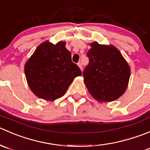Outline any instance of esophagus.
<instances>
[{"instance_id": "esophagus-1", "label": "esophagus", "mask_w": 150, "mask_h": 150, "mask_svg": "<svg viewBox=\"0 0 150 150\" xmlns=\"http://www.w3.org/2000/svg\"><path fill=\"white\" fill-rule=\"evenodd\" d=\"M78 67H80V69H81V70H82V69H83V65H82V64H81V62H79V63H78Z\"/></svg>"}]
</instances>
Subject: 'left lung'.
<instances>
[{"mask_svg": "<svg viewBox=\"0 0 150 150\" xmlns=\"http://www.w3.org/2000/svg\"><path fill=\"white\" fill-rule=\"evenodd\" d=\"M87 52L89 63L83 71L88 91L99 102H112L124 93L131 69L121 53L113 46L91 43Z\"/></svg>", "mask_w": 150, "mask_h": 150, "instance_id": "1", "label": "left lung"}]
</instances>
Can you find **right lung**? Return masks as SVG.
<instances>
[{"mask_svg": "<svg viewBox=\"0 0 150 150\" xmlns=\"http://www.w3.org/2000/svg\"><path fill=\"white\" fill-rule=\"evenodd\" d=\"M66 43L46 41L38 46L25 65V73L30 89L38 97L54 101L62 97L82 72L72 62Z\"/></svg>", "mask_w": 150, "mask_h": 150, "instance_id": "right-lung-1", "label": "right lung"}]
</instances>
